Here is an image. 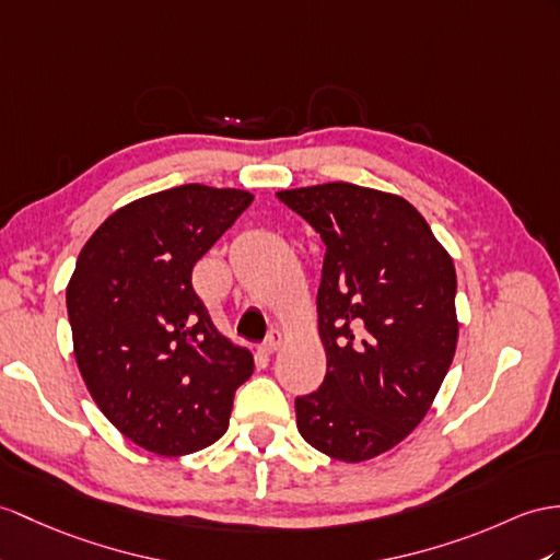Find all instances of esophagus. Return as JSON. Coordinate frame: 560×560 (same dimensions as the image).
Segmentation results:
<instances>
[{"instance_id": "34e87169", "label": "esophagus", "mask_w": 560, "mask_h": 560, "mask_svg": "<svg viewBox=\"0 0 560 560\" xmlns=\"http://www.w3.org/2000/svg\"><path fill=\"white\" fill-rule=\"evenodd\" d=\"M282 342H284V339H282L280 332H270L266 337V342L261 345V353H264V357H270V353H276L282 347Z\"/></svg>"}]
</instances>
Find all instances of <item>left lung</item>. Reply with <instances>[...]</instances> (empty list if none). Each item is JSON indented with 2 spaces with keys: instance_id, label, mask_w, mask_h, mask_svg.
<instances>
[{
  "instance_id": "1",
  "label": "left lung",
  "mask_w": 560,
  "mask_h": 560,
  "mask_svg": "<svg viewBox=\"0 0 560 560\" xmlns=\"http://www.w3.org/2000/svg\"><path fill=\"white\" fill-rule=\"evenodd\" d=\"M278 199L325 244L316 304L327 373L296 397V428L330 458H375L425 418L454 361V261L404 197L325 183Z\"/></svg>"
}]
</instances>
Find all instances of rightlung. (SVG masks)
Returning <instances> with one entry per match:
<instances>
[{"label":"right lung","mask_w":560,"mask_h":560,"mask_svg":"<svg viewBox=\"0 0 560 560\" xmlns=\"http://www.w3.org/2000/svg\"><path fill=\"white\" fill-rule=\"evenodd\" d=\"M254 201L180 185L130 201L94 230L66 288L73 351L100 411L159 456L195 454L228 430L249 349L215 330L192 268Z\"/></svg>","instance_id":"right-lung-1"}]
</instances>
